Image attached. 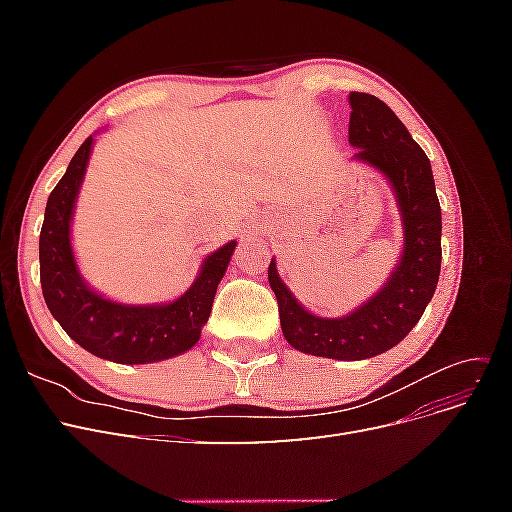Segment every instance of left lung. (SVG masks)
I'll list each match as a JSON object with an SVG mask.
<instances>
[{
  "label": "left lung",
  "instance_id": "obj_1",
  "mask_svg": "<svg viewBox=\"0 0 512 512\" xmlns=\"http://www.w3.org/2000/svg\"><path fill=\"white\" fill-rule=\"evenodd\" d=\"M348 141L354 160L374 166L395 192L404 252L386 284L342 318L309 314L269 265V284L280 307L286 342L299 352L337 361H361L397 346L421 320L438 286L442 262V211L429 158L382 100L350 94Z\"/></svg>",
  "mask_w": 512,
  "mask_h": 512
}]
</instances>
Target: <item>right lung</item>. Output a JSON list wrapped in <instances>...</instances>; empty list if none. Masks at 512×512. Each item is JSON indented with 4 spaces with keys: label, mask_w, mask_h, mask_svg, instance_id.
<instances>
[{
    "label": "right lung",
    "mask_w": 512,
    "mask_h": 512,
    "mask_svg": "<svg viewBox=\"0 0 512 512\" xmlns=\"http://www.w3.org/2000/svg\"><path fill=\"white\" fill-rule=\"evenodd\" d=\"M94 136L74 153L66 175L46 200L40 230V284L46 307L76 344L100 359L138 365L188 352L209 320L213 297L237 241L222 245L200 265L194 284L164 305H123L91 290L76 267L70 224Z\"/></svg>",
    "instance_id": "obj_1"
}]
</instances>
